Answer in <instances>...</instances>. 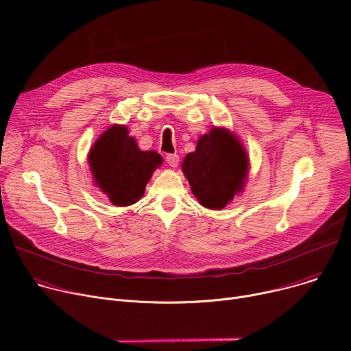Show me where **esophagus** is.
<instances>
[{
  "mask_svg": "<svg viewBox=\"0 0 351 351\" xmlns=\"http://www.w3.org/2000/svg\"><path fill=\"white\" fill-rule=\"evenodd\" d=\"M165 160H167L168 165L172 167V168H176L178 164H179V156L178 154H168Z\"/></svg>",
  "mask_w": 351,
  "mask_h": 351,
  "instance_id": "esophagus-1",
  "label": "esophagus"
}]
</instances>
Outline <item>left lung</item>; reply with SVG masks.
Listing matches in <instances>:
<instances>
[{
	"label": "left lung",
	"instance_id": "8db88e82",
	"mask_svg": "<svg viewBox=\"0 0 351 351\" xmlns=\"http://www.w3.org/2000/svg\"><path fill=\"white\" fill-rule=\"evenodd\" d=\"M182 171L198 203L206 208L222 210L243 190L248 157L240 140L223 128H213L198 138Z\"/></svg>",
	"mask_w": 351,
	"mask_h": 351
}]
</instances>
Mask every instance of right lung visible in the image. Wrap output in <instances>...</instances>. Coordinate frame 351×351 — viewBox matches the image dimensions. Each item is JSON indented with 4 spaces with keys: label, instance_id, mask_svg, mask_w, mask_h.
<instances>
[{
    "label": "right lung",
    "instance_id": "right-lung-1",
    "mask_svg": "<svg viewBox=\"0 0 351 351\" xmlns=\"http://www.w3.org/2000/svg\"><path fill=\"white\" fill-rule=\"evenodd\" d=\"M94 183L117 207L134 204L143 197L145 184L162 164L153 149L141 152L123 125H112L97 138L88 153Z\"/></svg>",
    "mask_w": 351,
    "mask_h": 351
}]
</instances>
